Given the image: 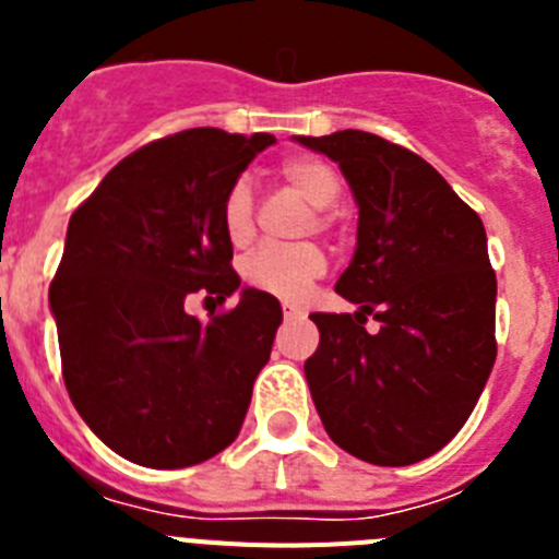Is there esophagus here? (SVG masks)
<instances>
[{
    "label": "esophagus",
    "mask_w": 559,
    "mask_h": 559,
    "mask_svg": "<svg viewBox=\"0 0 559 559\" xmlns=\"http://www.w3.org/2000/svg\"><path fill=\"white\" fill-rule=\"evenodd\" d=\"M283 313H285V319H296V316H302V308L294 302H283Z\"/></svg>",
    "instance_id": "1"
}]
</instances>
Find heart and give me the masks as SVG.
<instances>
[{"mask_svg": "<svg viewBox=\"0 0 559 559\" xmlns=\"http://www.w3.org/2000/svg\"><path fill=\"white\" fill-rule=\"evenodd\" d=\"M280 176L316 210H330L341 199L338 173L322 159L313 156L285 159L280 165ZM316 226L328 229V215H316ZM221 229L231 246H246L254 235V192L246 179H235L226 190L221 204ZM324 271H328V257L319 246H296V249L263 246L243 260L246 283L283 299H299L308 294L310 285L324 276Z\"/></svg>", "mask_w": 559, "mask_h": 559, "instance_id": "heart-1", "label": "heart"}]
</instances>
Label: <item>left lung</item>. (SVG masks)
<instances>
[{"label":"left lung","instance_id":"1","mask_svg":"<svg viewBox=\"0 0 559 559\" xmlns=\"http://www.w3.org/2000/svg\"><path fill=\"white\" fill-rule=\"evenodd\" d=\"M338 162L358 243L335 290L355 313H313L305 360L335 445L380 467L423 462L467 423L496 364V271L484 224L417 153L367 131L296 136ZM381 328L366 333V316Z\"/></svg>","mask_w":559,"mask_h":559}]
</instances>
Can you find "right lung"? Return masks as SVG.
I'll return each instance as SVG.
<instances>
[{
  "mask_svg": "<svg viewBox=\"0 0 559 559\" xmlns=\"http://www.w3.org/2000/svg\"><path fill=\"white\" fill-rule=\"evenodd\" d=\"M271 133L190 128L133 151L72 212L49 285L67 392L122 459L190 467L235 442L283 308L257 288L201 322L187 296L226 302L240 276L221 204Z\"/></svg>",
  "mask_w": 559,
  "mask_h": 559,
  "instance_id": "1",
  "label": "right lung"
}]
</instances>
